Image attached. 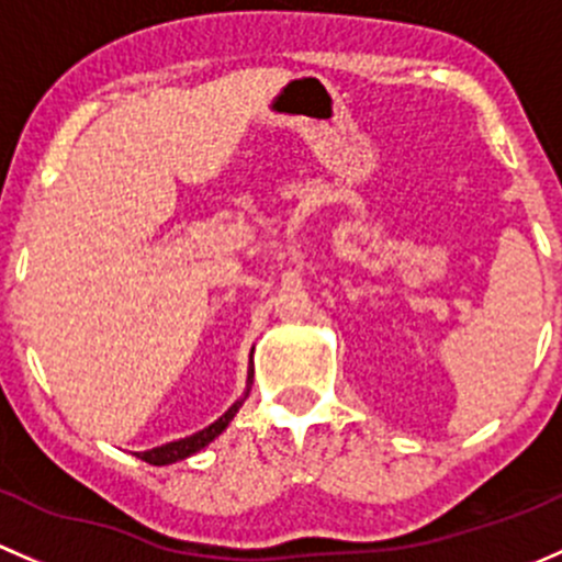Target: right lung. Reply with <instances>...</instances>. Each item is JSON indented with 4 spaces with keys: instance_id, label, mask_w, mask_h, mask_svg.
I'll use <instances>...</instances> for the list:
<instances>
[{
    "instance_id": "right-lung-1",
    "label": "right lung",
    "mask_w": 562,
    "mask_h": 562,
    "mask_svg": "<svg viewBox=\"0 0 562 562\" xmlns=\"http://www.w3.org/2000/svg\"><path fill=\"white\" fill-rule=\"evenodd\" d=\"M246 395H248V392H246ZM238 408H240V403H235V406L229 408L227 414L218 416V419L213 422L211 427H205V430L194 432V436H189V438H181V441L165 443V447L148 449V452H140L137 457H140V460H146V462H151V465H170V462H178V460H183V457L200 452V449L207 447L213 438L222 436V430L229 425V422H233V416L238 414Z\"/></svg>"
}]
</instances>
